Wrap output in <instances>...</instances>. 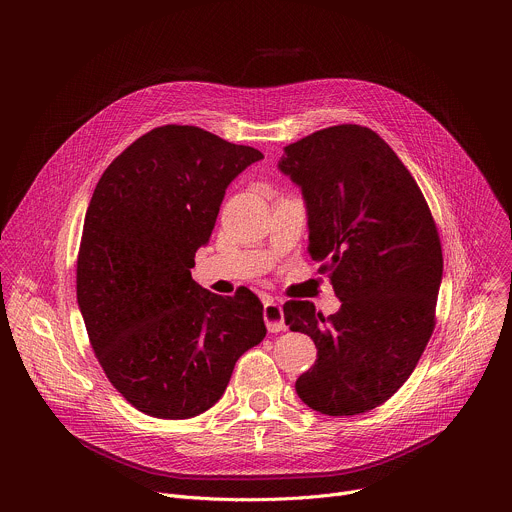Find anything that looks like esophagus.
Instances as JSON below:
<instances>
[{"mask_svg":"<svg viewBox=\"0 0 512 512\" xmlns=\"http://www.w3.org/2000/svg\"><path fill=\"white\" fill-rule=\"evenodd\" d=\"M263 320L269 332H279L285 328V320H283V308L281 304L269 300L263 308Z\"/></svg>","mask_w":512,"mask_h":512,"instance_id":"obj_1","label":"esophagus"}]
</instances>
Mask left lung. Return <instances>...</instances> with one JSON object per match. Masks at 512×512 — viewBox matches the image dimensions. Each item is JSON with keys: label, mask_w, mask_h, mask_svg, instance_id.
Wrapping results in <instances>:
<instances>
[{"label": "left lung", "mask_w": 512, "mask_h": 512, "mask_svg": "<svg viewBox=\"0 0 512 512\" xmlns=\"http://www.w3.org/2000/svg\"><path fill=\"white\" fill-rule=\"evenodd\" d=\"M279 170L302 186L310 245L342 306L324 318L289 300V330L308 334L318 358L296 381L314 411L367 413L409 379L435 328L444 257L431 210L389 143L342 123L289 143Z\"/></svg>", "instance_id": "left-lung-1"}]
</instances>
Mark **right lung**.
I'll list each match as a JSON object with an SVG mask.
<instances>
[{
	"instance_id": "right-lung-1",
	"label": "right lung",
	"mask_w": 512,
	"mask_h": 512,
	"mask_svg": "<svg viewBox=\"0 0 512 512\" xmlns=\"http://www.w3.org/2000/svg\"><path fill=\"white\" fill-rule=\"evenodd\" d=\"M261 158L200 127L162 125L119 154L93 192L77 300L107 379L145 415L204 413L265 338L251 289L223 298L190 275L227 186Z\"/></svg>"
}]
</instances>
